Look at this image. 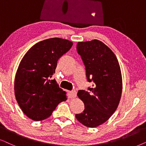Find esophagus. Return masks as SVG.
<instances>
[{
    "instance_id": "34e87169",
    "label": "esophagus",
    "mask_w": 146,
    "mask_h": 146,
    "mask_svg": "<svg viewBox=\"0 0 146 146\" xmlns=\"http://www.w3.org/2000/svg\"><path fill=\"white\" fill-rule=\"evenodd\" d=\"M70 98H75L77 96V93L75 91H71L69 92Z\"/></svg>"
}]
</instances>
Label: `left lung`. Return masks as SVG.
I'll list each match as a JSON object with an SVG mask.
<instances>
[{"instance_id":"obj_1","label":"left lung","mask_w":146,"mask_h":146,"mask_svg":"<svg viewBox=\"0 0 146 146\" xmlns=\"http://www.w3.org/2000/svg\"><path fill=\"white\" fill-rule=\"evenodd\" d=\"M77 52L85 66L90 91L79 90L77 96L85 110L76 114L77 119L88 127H96L110 119L117 110L122 93V76L117 57L100 40L78 42Z\"/></svg>"}]
</instances>
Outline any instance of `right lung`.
Wrapping results in <instances>:
<instances>
[{"label":"right lung","mask_w":146,"mask_h":146,"mask_svg":"<svg viewBox=\"0 0 146 146\" xmlns=\"http://www.w3.org/2000/svg\"><path fill=\"white\" fill-rule=\"evenodd\" d=\"M73 42L50 38L34 44L23 57L15 79V95L23 112L34 121L51 115L59 103L67 100L59 88L55 73L57 61L67 53Z\"/></svg>","instance_id":"right-lung-1"}]
</instances>
